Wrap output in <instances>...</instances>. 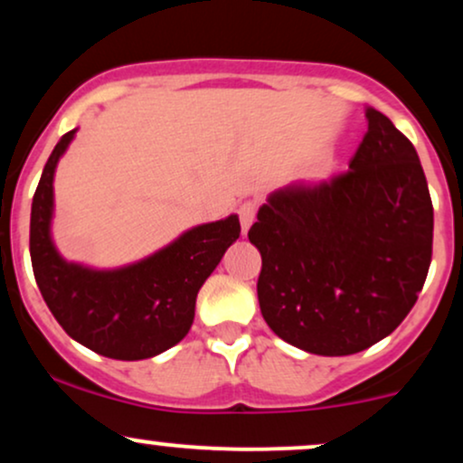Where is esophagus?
<instances>
[{"label": "esophagus", "instance_id": "esophagus-1", "mask_svg": "<svg viewBox=\"0 0 463 463\" xmlns=\"http://www.w3.org/2000/svg\"><path fill=\"white\" fill-rule=\"evenodd\" d=\"M237 213H239V222H241L243 235H246L248 228L252 226L254 217H257V206H254L252 202H243V204L237 209Z\"/></svg>", "mask_w": 463, "mask_h": 463}]
</instances>
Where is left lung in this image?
Masks as SVG:
<instances>
[{
  "label": "left lung",
  "mask_w": 463,
  "mask_h": 463,
  "mask_svg": "<svg viewBox=\"0 0 463 463\" xmlns=\"http://www.w3.org/2000/svg\"><path fill=\"white\" fill-rule=\"evenodd\" d=\"M348 172L268 195L250 243L261 252L263 320L291 346L354 354L407 317L427 280L433 204L413 143L379 110Z\"/></svg>",
  "instance_id": "8db88e82"
}]
</instances>
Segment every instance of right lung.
<instances>
[{
	"label": "right lung",
	"instance_id": "obj_1",
	"mask_svg": "<svg viewBox=\"0 0 463 463\" xmlns=\"http://www.w3.org/2000/svg\"><path fill=\"white\" fill-rule=\"evenodd\" d=\"M76 130L47 158L32 198L30 257L52 316L82 346L110 359H150L189 333L200 287L241 232L237 215L200 224L152 257L126 268L93 269L69 263L52 241L54 172Z\"/></svg>",
	"mask_w": 463,
	"mask_h": 463
}]
</instances>
